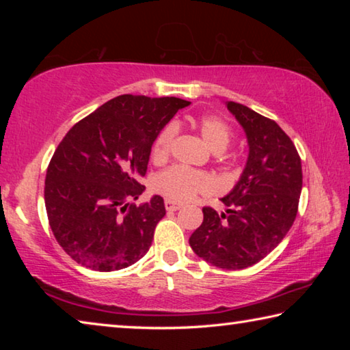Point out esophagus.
<instances>
[{
  "label": "esophagus",
  "mask_w": 350,
  "mask_h": 350,
  "mask_svg": "<svg viewBox=\"0 0 350 350\" xmlns=\"http://www.w3.org/2000/svg\"><path fill=\"white\" fill-rule=\"evenodd\" d=\"M165 208H167V211H177L180 210V205L173 202V200H165Z\"/></svg>",
  "instance_id": "esophagus-1"
}]
</instances>
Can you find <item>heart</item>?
I'll return each mask as SVG.
<instances>
[{"label": "heart", "mask_w": 350, "mask_h": 350, "mask_svg": "<svg viewBox=\"0 0 350 350\" xmlns=\"http://www.w3.org/2000/svg\"><path fill=\"white\" fill-rule=\"evenodd\" d=\"M196 126L200 135L213 151L222 152L232 140V129L217 116H202L196 120ZM177 128L174 123L165 125L156 135L151 145V157L154 162H163L168 157L171 145H173ZM215 187V180L204 171L191 170L182 165H173L154 176V191L163 194L170 200L187 202L199 193H210Z\"/></svg>", "instance_id": "heart-1"}]
</instances>
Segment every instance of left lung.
I'll return each instance as SVG.
<instances>
[{
	"label": "left lung",
	"mask_w": 350,
	"mask_h": 350,
	"mask_svg": "<svg viewBox=\"0 0 350 350\" xmlns=\"http://www.w3.org/2000/svg\"><path fill=\"white\" fill-rule=\"evenodd\" d=\"M244 128L248 161L239 182L221 200L219 213L204 206V221L189 238L193 252L219 269L241 270L259 262L286 238L303 188L301 157L275 120L227 102Z\"/></svg>",
	"instance_id": "left-lung-1"
}]
</instances>
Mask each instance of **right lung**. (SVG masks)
I'll return each instance as SVG.
<instances>
[{
    "instance_id": "add662e5",
    "label": "right lung",
    "mask_w": 350,
    "mask_h": 350,
    "mask_svg": "<svg viewBox=\"0 0 350 350\" xmlns=\"http://www.w3.org/2000/svg\"><path fill=\"white\" fill-rule=\"evenodd\" d=\"M189 102L123 94L69 129L46 171L47 219L60 247L97 271L129 267L150 250L161 196L139 206L151 145Z\"/></svg>"
}]
</instances>
